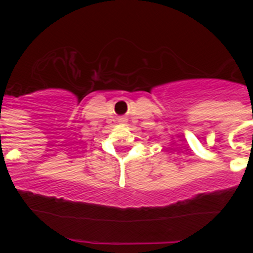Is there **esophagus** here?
I'll use <instances>...</instances> for the list:
<instances>
[{
  "label": "esophagus",
  "instance_id": "obj_1",
  "mask_svg": "<svg viewBox=\"0 0 253 253\" xmlns=\"http://www.w3.org/2000/svg\"><path fill=\"white\" fill-rule=\"evenodd\" d=\"M120 122H121L122 125H125L126 124V119H120Z\"/></svg>",
  "mask_w": 253,
  "mask_h": 253
}]
</instances>
